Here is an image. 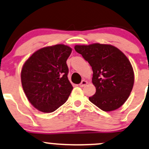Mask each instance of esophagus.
<instances>
[{"label":"esophagus","instance_id":"1","mask_svg":"<svg viewBox=\"0 0 149 149\" xmlns=\"http://www.w3.org/2000/svg\"><path fill=\"white\" fill-rule=\"evenodd\" d=\"M87 84H88V82L86 81V80H82V81H81V82L79 84V86L80 87H84V86H86Z\"/></svg>","mask_w":149,"mask_h":149}]
</instances>
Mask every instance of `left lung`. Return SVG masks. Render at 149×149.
I'll return each mask as SVG.
<instances>
[{
    "mask_svg": "<svg viewBox=\"0 0 149 149\" xmlns=\"http://www.w3.org/2000/svg\"><path fill=\"white\" fill-rule=\"evenodd\" d=\"M75 51L89 63L96 93L89 101L103 111L119 108L132 90L134 76L126 56L111 45H76Z\"/></svg>",
    "mask_w": 149,
    "mask_h": 149,
    "instance_id": "obj_1",
    "label": "left lung"
}]
</instances>
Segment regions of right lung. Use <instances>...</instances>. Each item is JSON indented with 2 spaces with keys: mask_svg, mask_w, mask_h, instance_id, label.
I'll list each match as a JSON object with an SVG mask.
<instances>
[{
  "mask_svg": "<svg viewBox=\"0 0 149 149\" xmlns=\"http://www.w3.org/2000/svg\"><path fill=\"white\" fill-rule=\"evenodd\" d=\"M72 48L63 44L42 48L24 63L21 81L31 105L43 113H52L64 104L72 90L66 61Z\"/></svg>",
  "mask_w": 149,
  "mask_h": 149,
  "instance_id": "1",
  "label": "right lung"
}]
</instances>
